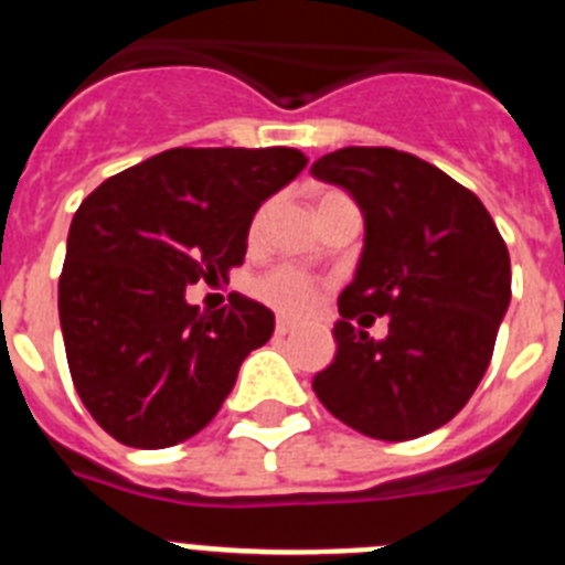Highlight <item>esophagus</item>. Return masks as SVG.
Listing matches in <instances>:
<instances>
[{
	"instance_id": "esophagus-1",
	"label": "esophagus",
	"mask_w": 565,
	"mask_h": 565,
	"mask_svg": "<svg viewBox=\"0 0 565 565\" xmlns=\"http://www.w3.org/2000/svg\"><path fill=\"white\" fill-rule=\"evenodd\" d=\"M294 328H297V326H294L291 319H277V328H274V331H277V337H288Z\"/></svg>"
}]
</instances>
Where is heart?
<instances>
[{"label": "heart", "instance_id": "heart-1", "mask_svg": "<svg viewBox=\"0 0 565 565\" xmlns=\"http://www.w3.org/2000/svg\"><path fill=\"white\" fill-rule=\"evenodd\" d=\"M263 217H266V209H263V212L254 217L252 234L257 232L259 223H263ZM254 294H257V297L263 299L266 306H271L274 311L288 313V317H299V313H306L308 308L313 306V299H317V286H313L311 277H306V274L299 271V268L279 266V268H274V271H268L266 277L257 279Z\"/></svg>", "mask_w": 565, "mask_h": 565}]
</instances>
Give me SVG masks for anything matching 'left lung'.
I'll use <instances>...</instances> for the list:
<instances>
[{"mask_svg": "<svg viewBox=\"0 0 565 565\" xmlns=\"http://www.w3.org/2000/svg\"><path fill=\"white\" fill-rule=\"evenodd\" d=\"M311 174L342 186L364 217L362 257L339 294L337 356L313 393L364 436H427L487 373L512 299L507 243L476 194L411 152L344 147ZM359 312L392 319L382 343L352 328Z\"/></svg>", "mask_w": 565, "mask_h": 565, "instance_id": "obj_1", "label": "left lung"}]
</instances>
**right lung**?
Masks as SVG:
<instances>
[{"instance_id": "obj_1", "label": "right lung", "mask_w": 565, "mask_h": 565, "mask_svg": "<svg viewBox=\"0 0 565 565\" xmlns=\"http://www.w3.org/2000/svg\"><path fill=\"white\" fill-rule=\"evenodd\" d=\"M299 149H167L84 198L70 223L58 319L70 376L115 441L163 450L201 433L274 313L243 294L221 311L186 286L226 279L254 212L291 183Z\"/></svg>"}]
</instances>
